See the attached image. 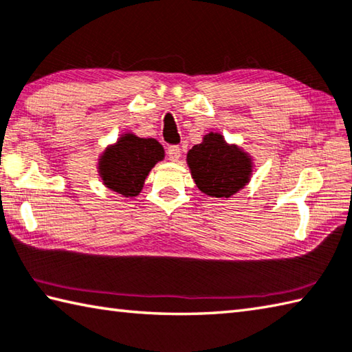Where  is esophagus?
<instances>
[{"mask_svg": "<svg viewBox=\"0 0 352 352\" xmlns=\"http://www.w3.org/2000/svg\"><path fill=\"white\" fill-rule=\"evenodd\" d=\"M167 156L170 161L177 162L179 157H181V148H179L177 145H170V147L167 148Z\"/></svg>", "mask_w": 352, "mask_h": 352, "instance_id": "34e87169", "label": "esophagus"}]
</instances>
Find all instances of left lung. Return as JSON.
Wrapping results in <instances>:
<instances>
[{"label": "left lung", "mask_w": 352, "mask_h": 352, "mask_svg": "<svg viewBox=\"0 0 352 352\" xmlns=\"http://www.w3.org/2000/svg\"><path fill=\"white\" fill-rule=\"evenodd\" d=\"M187 164L197 188L211 197H231L250 182L253 161L221 133L205 135L187 153Z\"/></svg>", "instance_id": "1"}]
</instances>
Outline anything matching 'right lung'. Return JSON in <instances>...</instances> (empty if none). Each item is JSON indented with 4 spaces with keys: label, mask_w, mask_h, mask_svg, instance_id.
I'll return each mask as SVG.
<instances>
[{
    "label": "right lung",
    "mask_w": 352,
    "mask_h": 352,
    "mask_svg": "<svg viewBox=\"0 0 352 352\" xmlns=\"http://www.w3.org/2000/svg\"><path fill=\"white\" fill-rule=\"evenodd\" d=\"M164 156V147L156 139L125 133L99 157L98 173L107 188L124 197H135L141 193L150 170Z\"/></svg>",
    "instance_id": "right-lung-1"
}]
</instances>
